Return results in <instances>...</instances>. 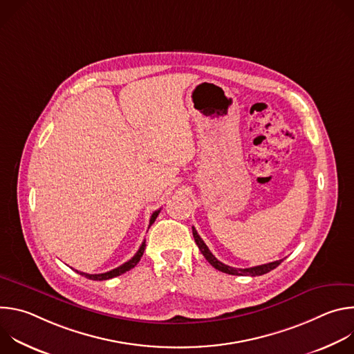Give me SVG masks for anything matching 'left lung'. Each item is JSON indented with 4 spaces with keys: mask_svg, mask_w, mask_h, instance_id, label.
<instances>
[{
    "mask_svg": "<svg viewBox=\"0 0 354 354\" xmlns=\"http://www.w3.org/2000/svg\"><path fill=\"white\" fill-rule=\"evenodd\" d=\"M192 232H193V238H194V242L197 243L198 249L201 254H203V257L207 259V262L216 268L217 270L223 272V273H227V274H234V276H262V274H266L269 273L270 270L276 269L281 262V261H276V262H270V263H266V265H261V266H254V268H248V269H236V268H231L228 265H224L223 262H220L212 252L210 249L207 248V245L205 243V241L200 238V235L197 234L196 228L192 227Z\"/></svg>",
    "mask_w": 354,
    "mask_h": 354,
    "instance_id": "8db88e82",
    "label": "left lung"
}]
</instances>
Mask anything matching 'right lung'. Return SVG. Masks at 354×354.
<instances>
[{
    "instance_id": "obj_1",
    "label": "right lung",
    "mask_w": 354,
    "mask_h": 354,
    "mask_svg": "<svg viewBox=\"0 0 354 354\" xmlns=\"http://www.w3.org/2000/svg\"><path fill=\"white\" fill-rule=\"evenodd\" d=\"M160 212H161V209L153 213V216H151V218H149V225H148V227L153 225V223H154V221H156V218L158 217ZM144 249H145V241L141 243L140 249L137 250V254H136V255H134L129 262H126V263H123L122 266H119V268H116V269H113V270H109V272H106V273L88 274V273H82V272H78V270H75V272H78L80 274L85 276V277H86V279H89V280H109V279H113V277H116V276H120V274H123V273L129 272L130 269H133V268L140 262V259H141V257H142V254H144Z\"/></svg>"
}]
</instances>
